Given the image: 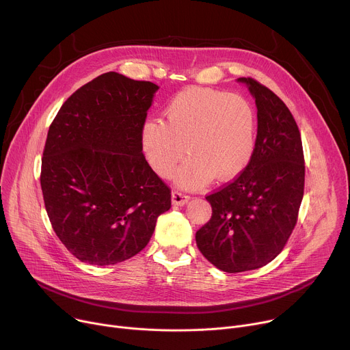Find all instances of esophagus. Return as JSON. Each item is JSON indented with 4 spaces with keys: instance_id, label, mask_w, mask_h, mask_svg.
<instances>
[{
    "instance_id": "esophagus-1",
    "label": "esophagus",
    "mask_w": 350,
    "mask_h": 350,
    "mask_svg": "<svg viewBox=\"0 0 350 350\" xmlns=\"http://www.w3.org/2000/svg\"><path fill=\"white\" fill-rule=\"evenodd\" d=\"M189 201V196L181 191H173L172 192V202L173 205H177V206H183L185 205L187 202Z\"/></svg>"
}]
</instances>
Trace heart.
Segmentation results:
<instances>
[{
    "mask_svg": "<svg viewBox=\"0 0 350 350\" xmlns=\"http://www.w3.org/2000/svg\"><path fill=\"white\" fill-rule=\"evenodd\" d=\"M163 118L142 124V149L151 167L169 177L185 148L189 157L176 173L183 187H201L213 177L234 180L254 157L255 113L237 94L187 88L170 99Z\"/></svg>",
    "mask_w": 350,
    "mask_h": 350,
    "instance_id": "b5f03b06",
    "label": "heart"
}]
</instances>
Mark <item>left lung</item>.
<instances>
[{
    "instance_id": "obj_1",
    "label": "left lung",
    "mask_w": 350,
    "mask_h": 350,
    "mask_svg": "<svg viewBox=\"0 0 350 350\" xmlns=\"http://www.w3.org/2000/svg\"><path fill=\"white\" fill-rule=\"evenodd\" d=\"M258 109V135L247 167L208 195L212 219L196 231L199 251L219 270L241 273L282 251L302 204L305 161L301 133L281 99L251 77H239Z\"/></svg>"
}]
</instances>
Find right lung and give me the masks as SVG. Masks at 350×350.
Listing matches in <instances>:
<instances>
[{
    "label": "right lung",
    "instance_id": "add662e5",
    "mask_svg": "<svg viewBox=\"0 0 350 350\" xmlns=\"http://www.w3.org/2000/svg\"><path fill=\"white\" fill-rule=\"evenodd\" d=\"M159 85L116 72L73 92L49 126L41 189L53 228L79 260L108 266L137 255L172 206L145 161L141 129Z\"/></svg>",
    "mask_w": 350,
    "mask_h": 350
}]
</instances>
